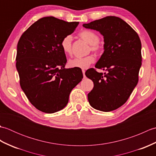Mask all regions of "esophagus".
Returning a JSON list of instances; mask_svg holds the SVG:
<instances>
[{
  "mask_svg": "<svg viewBox=\"0 0 156 156\" xmlns=\"http://www.w3.org/2000/svg\"><path fill=\"white\" fill-rule=\"evenodd\" d=\"M82 73H83V76H84V78H85V70L84 69H82Z\"/></svg>",
  "mask_w": 156,
  "mask_h": 156,
  "instance_id": "34e87169",
  "label": "esophagus"
}]
</instances>
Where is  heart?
<instances>
[{"label": "heart", "instance_id": "b5f03b06", "mask_svg": "<svg viewBox=\"0 0 156 156\" xmlns=\"http://www.w3.org/2000/svg\"><path fill=\"white\" fill-rule=\"evenodd\" d=\"M79 37L90 45V50L96 54H98L101 50V47L98 44L100 38L94 31L90 30H83L79 34ZM62 51L66 55H71L72 53V37L68 35L62 39L61 41ZM95 58L92 55H89L84 58H75L68 61V65L71 68H78L81 69L87 68L89 66L94 62Z\"/></svg>", "mask_w": 156, "mask_h": 156}]
</instances>
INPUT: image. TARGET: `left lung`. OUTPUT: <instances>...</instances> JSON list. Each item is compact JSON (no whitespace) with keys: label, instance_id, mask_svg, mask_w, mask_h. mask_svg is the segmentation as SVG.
Instances as JSON below:
<instances>
[{"label":"left lung","instance_id":"8db88e82","mask_svg":"<svg viewBox=\"0 0 156 156\" xmlns=\"http://www.w3.org/2000/svg\"><path fill=\"white\" fill-rule=\"evenodd\" d=\"M83 27L99 31L104 37V53L95 68L85 72L94 82L88 94L90 105L98 111L109 112L124 105L139 80L141 66V44L140 37L130 25L114 16L95 20Z\"/></svg>","mask_w":156,"mask_h":156}]
</instances>
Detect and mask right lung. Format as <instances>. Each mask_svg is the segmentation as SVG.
<instances>
[{
    "label": "right lung",
    "mask_w": 156,
    "mask_h": 156,
    "mask_svg": "<svg viewBox=\"0 0 156 156\" xmlns=\"http://www.w3.org/2000/svg\"><path fill=\"white\" fill-rule=\"evenodd\" d=\"M78 22L45 16L31 25L20 37L16 56L20 85L39 111L54 113L68 104L69 95L82 79L78 68H65L61 48L65 36L72 34Z\"/></svg>",
    "instance_id": "right-lung-1"
}]
</instances>
